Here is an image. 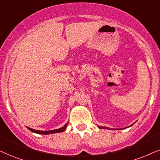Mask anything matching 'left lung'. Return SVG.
I'll use <instances>...</instances> for the list:
<instances>
[{"label":"left lung","mask_w":160,"mask_h":160,"mask_svg":"<svg viewBox=\"0 0 160 160\" xmlns=\"http://www.w3.org/2000/svg\"><path fill=\"white\" fill-rule=\"evenodd\" d=\"M131 126H129V127H131ZM98 128H102V129H108V130H111L112 129V128H108V127H101V126H98ZM116 130H118V129H116Z\"/></svg>","instance_id":"obj_1"}]
</instances>
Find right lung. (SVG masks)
Masks as SVG:
<instances>
[{"mask_svg":"<svg viewBox=\"0 0 160 160\" xmlns=\"http://www.w3.org/2000/svg\"><path fill=\"white\" fill-rule=\"evenodd\" d=\"M68 122L67 124L63 126V127L58 128V129H56V130H52V131H38V130H35L32 129V128H30L29 127H27L29 131H31L33 133H38V134H43V135H47V134H52V133H61V132H64L66 129V128L68 127Z\"/></svg>","mask_w":160,"mask_h":160,"instance_id":"1","label":"right lung"}]
</instances>
